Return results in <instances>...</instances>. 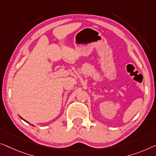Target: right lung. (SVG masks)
Instances as JSON below:
<instances>
[{
  "instance_id": "obj_1",
  "label": "right lung",
  "mask_w": 156,
  "mask_h": 156,
  "mask_svg": "<svg viewBox=\"0 0 156 156\" xmlns=\"http://www.w3.org/2000/svg\"><path fill=\"white\" fill-rule=\"evenodd\" d=\"M22 119H23V118H22ZM23 120H24V119H23ZM25 122H26V121H25Z\"/></svg>"
}]
</instances>
